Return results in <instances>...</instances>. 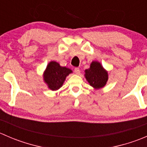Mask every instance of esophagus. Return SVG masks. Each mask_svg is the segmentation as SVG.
<instances>
[{
  "instance_id": "esophagus-1",
  "label": "esophagus",
  "mask_w": 147,
  "mask_h": 147,
  "mask_svg": "<svg viewBox=\"0 0 147 147\" xmlns=\"http://www.w3.org/2000/svg\"><path fill=\"white\" fill-rule=\"evenodd\" d=\"M74 72H75V73L76 74V75H78V74H80V68L75 67V69H74Z\"/></svg>"
}]
</instances>
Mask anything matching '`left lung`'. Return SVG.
Listing matches in <instances>:
<instances>
[{
	"instance_id": "8db88e82",
	"label": "left lung",
	"mask_w": 147,
	"mask_h": 147,
	"mask_svg": "<svg viewBox=\"0 0 147 147\" xmlns=\"http://www.w3.org/2000/svg\"><path fill=\"white\" fill-rule=\"evenodd\" d=\"M84 77L90 86L99 90L106 85L109 79L108 72L98 61H92L90 68L84 70Z\"/></svg>"
}]
</instances>
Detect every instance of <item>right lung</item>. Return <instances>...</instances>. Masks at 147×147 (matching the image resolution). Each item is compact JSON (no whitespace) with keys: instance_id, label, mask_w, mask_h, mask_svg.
I'll use <instances>...</instances> for the list:
<instances>
[{"instance_id":"add662e5","label":"right lung","mask_w":147,"mask_h":147,"mask_svg":"<svg viewBox=\"0 0 147 147\" xmlns=\"http://www.w3.org/2000/svg\"><path fill=\"white\" fill-rule=\"evenodd\" d=\"M70 73H72V69L60 66L56 61H51L47 64L43 72V81L48 89L55 91L63 86L66 78Z\"/></svg>"}]
</instances>
